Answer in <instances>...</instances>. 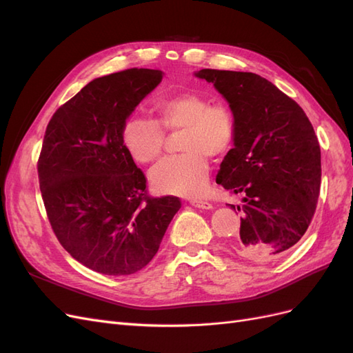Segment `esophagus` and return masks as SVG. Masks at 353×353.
<instances>
[{
  "mask_svg": "<svg viewBox=\"0 0 353 353\" xmlns=\"http://www.w3.org/2000/svg\"><path fill=\"white\" fill-rule=\"evenodd\" d=\"M191 205H193L194 208H199V209H212V203L206 201V200H199V199H193L191 200Z\"/></svg>",
  "mask_w": 353,
  "mask_h": 353,
  "instance_id": "1",
  "label": "esophagus"
}]
</instances>
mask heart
<instances>
[{
  "label": "heart",
  "instance_id": "1",
  "mask_svg": "<svg viewBox=\"0 0 353 353\" xmlns=\"http://www.w3.org/2000/svg\"><path fill=\"white\" fill-rule=\"evenodd\" d=\"M156 121L132 117L122 126V144L137 163H153L162 156L166 132H181V154L160 162L150 174L156 191L199 196L209 181V160L225 156L236 140V117L225 103H210L205 94L181 91L154 105Z\"/></svg>",
  "mask_w": 353,
  "mask_h": 353
}]
</instances>
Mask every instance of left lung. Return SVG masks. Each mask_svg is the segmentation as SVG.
<instances>
[{
	"label": "left lung",
	"instance_id": "left-lung-1",
	"mask_svg": "<svg viewBox=\"0 0 353 353\" xmlns=\"http://www.w3.org/2000/svg\"><path fill=\"white\" fill-rule=\"evenodd\" d=\"M236 117L234 148L216 183L243 196L240 236L232 249L250 261H272L303 237L321 187V148L293 99L252 72L201 69ZM236 210V206L231 205Z\"/></svg>",
	"mask_w": 353,
	"mask_h": 353
}]
</instances>
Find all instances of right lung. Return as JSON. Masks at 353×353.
<instances>
[{
    "label": "right lung",
    "instance_id": "add662e5",
    "mask_svg": "<svg viewBox=\"0 0 353 353\" xmlns=\"http://www.w3.org/2000/svg\"><path fill=\"white\" fill-rule=\"evenodd\" d=\"M163 78L126 69L91 81L50 119L38 159L39 188L57 240L73 259L105 275L143 270L181 208L152 197L122 144V126Z\"/></svg>",
    "mask_w": 353,
    "mask_h": 353
}]
</instances>
